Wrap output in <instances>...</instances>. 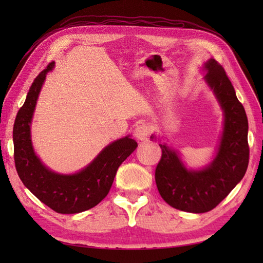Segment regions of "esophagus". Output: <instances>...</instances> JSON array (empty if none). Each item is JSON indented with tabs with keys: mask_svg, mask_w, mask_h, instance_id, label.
<instances>
[{
	"mask_svg": "<svg viewBox=\"0 0 263 263\" xmlns=\"http://www.w3.org/2000/svg\"><path fill=\"white\" fill-rule=\"evenodd\" d=\"M150 133V127L147 124H142L137 126L135 131V137L138 141H146Z\"/></svg>",
	"mask_w": 263,
	"mask_h": 263,
	"instance_id": "obj_1",
	"label": "esophagus"
}]
</instances>
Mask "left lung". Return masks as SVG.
Listing matches in <instances>:
<instances>
[{
	"instance_id": "left-lung-1",
	"label": "left lung",
	"mask_w": 263,
	"mask_h": 263,
	"mask_svg": "<svg viewBox=\"0 0 263 263\" xmlns=\"http://www.w3.org/2000/svg\"><path fill=\"white\" fill-rule=\"evenodd\" d=\"M206 85L224 111V127L214 160L201 170H189L180 154L159 143L161 158L155 180L159 194L173 208L202 214L224 200L241 182L249 165V123L231 80L222 66L210 59L203 64ZM152 140H157L155 135Z\"/></svg>"
}]
</instances>
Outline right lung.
Returning a JSON list of instances; mask_svg holds the SVG:
<instances>
[{
  "label": "right lung",
  "mask_w": 263,
  "mask_h": 263,
  "mask_svg": "<svg viewBox=\"0 0 263 263\" xmlns=\"http://www.w3.org/2000/svg\"><path fill=\"white\" fill-rule=\"evenodd\" d=\"M54 62L33 80L13 125L14 164L24 185L59 214H78L93 208L108 194L120 165L138 147L130 136L109 143L85 168L74 174H59L44 165L31 142V121L36 103Z\"/></svg>",
  "instance_id": "1"
}]
</instances>
